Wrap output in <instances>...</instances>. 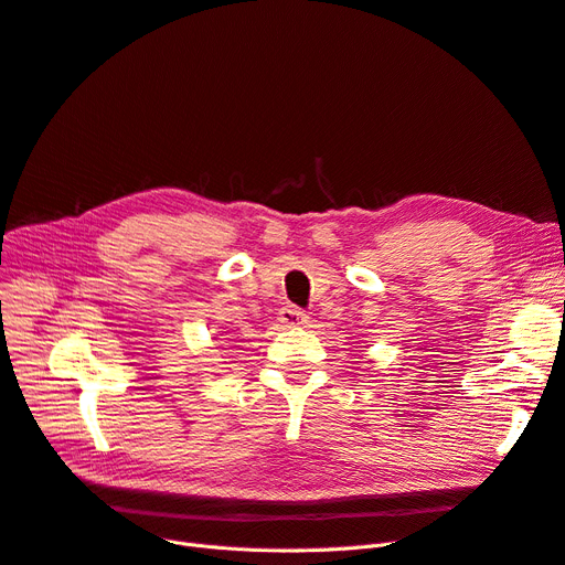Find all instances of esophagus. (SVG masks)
<instances>
[{
  "label": "esophagus",
  "instance_id": "34e87169",
  "mask_svg": "<svg viewBox=\"0 0 565 565\" xmlns=\"http://www.w3.org/2000/svg\"><path fill=\"white\" fill-rule=\"evenodd\" d=\"M307 315L300 309V307H294V305H286L279 309V321L286 326V328H296V326H305L307 323Z\"/></svg>",
  "mask_w": 565,
  "mask_h": 565
}]
</instances>
